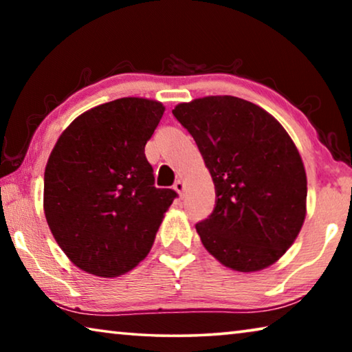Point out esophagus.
Segmentation results:
<instances>
[{
  "mask_svg": "<svg viewBox=\"0 0 352 352\" xmlns=\"http://www.w3.org/2000/svg\"><path fill=\"white\" fill-rule=\"evenodd\" d=\"M174 189L177 190L178 194L183 195V192H184V182H183V180H177V182L174 183Z\"/></svg>",
  "mask_w": 352,
  "mask_h": 352,
  "instance_id": "1",
  "label": "esophagus"
}]
</instances>
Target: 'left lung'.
<instances>
[{"instance_id":"obj_1","label":"left lung","mask_w":352,"mask_h":352,"mask_svg":"<svg viewBox=\"0 0 352 352\" xmlns=\"http://www.w3.org/2000/svg\"><path fill=\"white\" fill-rule=\"evenodd\" d=\"M172 115L194 138L216 188L212 212L195 225L201 243L237 272L272 265L306 217V170L294 141L265 110L234 96L178 104Z\"/></svg>"}]
</instances>
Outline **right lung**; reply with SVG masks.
Instances as JSON below:
<instances>
[{
  "mask_svg": "<svg viewBox=\"0 0 352 352\" xmlns=\"http://www.w3.org/2000/svg\"><path fill=\"white\" fill-rule=\"evenodd\" d=\"M163 104L122 98L76 118L45 169V216L65 254L83 272L115 278L151 252L178 194L155 186L144 147Z\"/></svg>",
  "mask_w": 352,
  "mask_h": 352,
  "instance_id": "right-lung-1",
  "label": "right lung"
}]
</instances>
